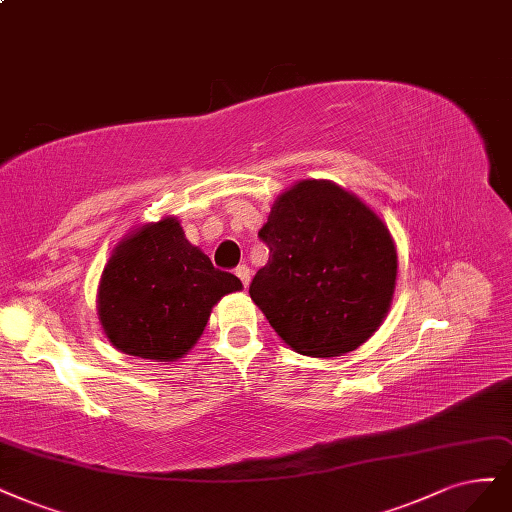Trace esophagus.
I'll return each mask as SVG.
<instances>
[{
    "instance_id": "esophagus-1",
    "label": "esophagus",
    "mask_w": 512,
    "mask_h": 512,
    "mask_svg": "<svg viewBox=\"0 0 512 512\" xmlns=\"http://www.w3.org/2000/svg\"><path fill=\"white\" fill-rule=\"evenodd\" d=\"M235 275L241 279L243 286L250 284V267H245V264H239V267L235 269Z\"/></svg>"
}]
</instances>
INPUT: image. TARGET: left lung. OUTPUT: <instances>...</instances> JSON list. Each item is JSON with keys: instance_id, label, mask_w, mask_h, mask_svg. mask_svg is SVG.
I'll use <instances>...</instances> for the list:
<instances>
[{"instance_id": "1", "label": "left lung", "mask_w": 512, "mask_h": 512, "mask_svg": "<svg viewBox=\"0 0 512 512\" xmlns=\"http://www.w3.org/2000/svg\"><path fill=\"white\" fill-rule=\"evenodd\" d=\"M258 237L269 262L250 296L298 354H347L381 326L396 286V248L358 197L303 180L275 201Z\"/></svg>"}]
</instances>
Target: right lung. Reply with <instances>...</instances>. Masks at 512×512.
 Wrapping results in <instances>:
<instances>
[{
	"instance_id": "1",
	"label": "right lung",
	"mask_w": 512,
	"mask_h": 512,
	"mask_svg": "<svg viewBox=\"0 0 512 512\" xmlns=\"http://www.w3.org/2000/svg\"><path fill=\"white\" fill-rule=\"evenodd\" d=\"M241 281L184 237L180 222L146 224L114 250L99 284V320L129 356L171 362L197 343L211 307Z\"/></svg>"
}]
</instances>
